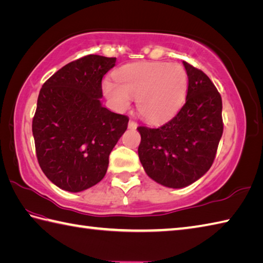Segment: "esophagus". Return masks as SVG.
<instances>
[{
    "label": "esophagus",
    "mask_w": 263,
    "mask_h": 263,
    "mask_svg": "<svg viewBox=\"0 0 263 263\" xmlns=\"http://www.w3.org/2000/svg\"><path fill=\"white\" fill-rule=\"evenodd\" d=\"M136 127H137V123L134 120H130L129 122H128V128H129V129H135Z\"/></svg>",
    "instance_id": "esophagus-1"
}]
</instances>
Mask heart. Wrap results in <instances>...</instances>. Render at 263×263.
Returning a JSON list of instances; mask_svg holds the SVG:
<instances>
[{
	"mask_svg": "<svg viewBox=\"0 0 263 263\" xmlns=\"http://www.w3.org/2000/svg\"><path fill=\"white\" fill-rule=\"evenodd\" d=\"M117 83L105 80V96L120 110H127L130 98L147 121L158 122L174 116L185 101L187 73L180 64L143 62L128 64L116 72Z\"/></svg>",
	"mask_w": 263,
	"mask_h": 263,
	"instance_id": "b5f03b06",
	"label": "heart"
}]
</instances>
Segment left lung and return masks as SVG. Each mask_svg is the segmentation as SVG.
<instances>
[{"label": "left lung", "mask_w": 263, "mask_h": 263, "mask_svg": "<svg viewBox=\"0 0 263 263\" xmlns=\"http://www.w3.org/2000/svg\"><path fill=\"white\" fill-rule=\"evenodd\" d=\"M183 65L189 79L184 105L160 127L137 128L145 173L174 189L192 184L210 170L223 133L220 92L204 72L186 62Z\"/></svg>", "instance_id": "left-lung-1"}]
</instances>
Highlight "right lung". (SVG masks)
I'll use <instances>...</instances> for the list:
<instances>
[{
    "label": "right lung",
    "instance_id": "add662e5",
    "mask_svg": "<svg viewBox=\"0 0 263 263\" xmlns=\"http://www.w3.org/2000/svg\"><path fill=\"white\" fill-rule=\"evenodd\" d=\"M117 58L88 54L43 83L32 130L39 165L54 185L80 192L102 181L108 156L128 126L104 107L102 79Z\"/></svg>",
    "mask_w": 263,
    "mask_h": 263
}]
</instances>
